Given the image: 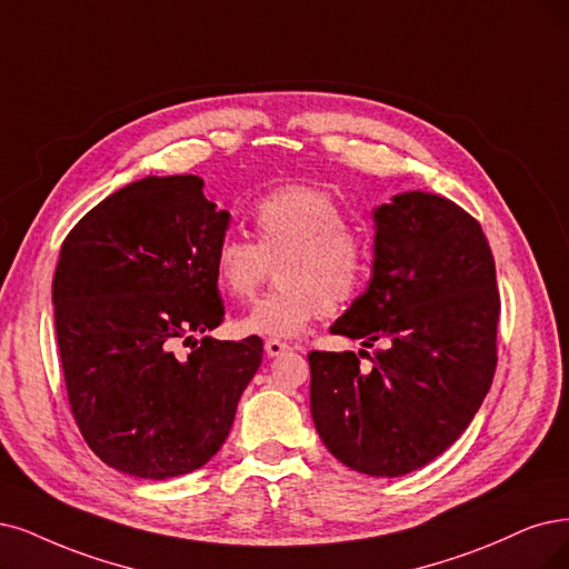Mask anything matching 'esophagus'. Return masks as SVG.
Here are the masks:
<instances>
[{"instance_id":"1","label":"esophagus","mask_w":569,"mask_h":569,"mask_svg":"<svg viewBox=\"0 0 569 569\" xmlns=\"http://www.w3.org/2000/svg\"><path fill=\"white\" fill-rule=\"evenodd\" d=\"M264 351H267V356H281V353L290 351V345H286V342L277 340V338H269L264 342Z\"/></svg>"}]
</instances>
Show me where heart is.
<instances>
[{
	"label": "heart",
	"instance_id": "1",
	"mask_svg": "<svg viewBox=\"0 0 569 569\" xmlns=\"http://www.w3.org/2000/svg\"><path fill=\"white\" fill-rule=\"evenodd\" d=\"M252 241L224 237L213 250L222 296L250 300L269 267L279 288L256 302L237 323L246 335L296 338L323 313L335 317L359 300L370 267L368 239L349 227L345 208L317 187L288 184L258 199L250 213Z\"/></svg>",
	"mask_w": 569,
	"mask_h": 569
}]
</instances>
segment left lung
Listing matches in <instances>:
<instances>
[{
    "label": "left lung",
    "instance_id": "obj_1",
    "mask_svg": "<svg viewBox=\"0 0 569 569\" xmlns=\"http://www.w3.org/2000/svg\"><path fill=\"white\" fill-rule=\"evenodd\" d=\"M372 218V279L330 332L386 349L311 351V417L342 465L393 478L443 455L488 396L499 290L488 239L455 201L403 192Z\"/></svg>",
    "mask_w": 569,
    "mask_h": 569
}]
</instances>
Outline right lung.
Listing matches in <instances>:
<instances>
[{"label":"right lung","instance_id":"add662e5","mask_svg":"<svg viewBox=\"0 0 569 569\" xmlns=\"http://www.w3.org/2000/svg\"><path fill=\"white\" fill-rule=\"evenodd\" d=\"M227 227L201 178L147 176L91 208L60 246L53 313L70 410L121 473L166 480L203 467L262 363L258 335L194 340L224 321L213 250ZM180 339L193 345L187 360Z\"/></svg>","mask_w":569,"mask_h":569}]
</instances>
